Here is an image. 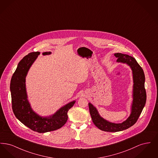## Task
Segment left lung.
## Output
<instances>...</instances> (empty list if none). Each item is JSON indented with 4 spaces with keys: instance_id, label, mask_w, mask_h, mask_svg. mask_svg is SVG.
<instances>
[{
    "instance_id": "8db88e82",
    "label": "left lung",
    "mask_w": 158,
    "mask_h": 158,
    "mask_svg": "<svg viewBox=\"0 0 158 158\" xmlns=\"http://www.w3.org/2000/svg\"><path fill=\"white\" fill-rule=\"evenodd\" d=\"M117 62L126 63L133 71V101L131 106V113L127 119L122 123H110L102 118L94 105L89 103L90 116L94 124L104 131L117 132L123 131L133 126L141 114L146 101V92L144 88L145 76L142 68L138 64L135 59L127 54L115 53Z\"/></svg>"
}]
</instances>
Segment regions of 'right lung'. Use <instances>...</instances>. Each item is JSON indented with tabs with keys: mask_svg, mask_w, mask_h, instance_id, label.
I'll use <instances>...</instances> for the list:
<instances>
[{
	"mask_svg": "<svg viewBox=\"0 0 158 158\" xmlns=\"http://www.w3.org/2000/svg\"><path fill=\"white\" fill-rule=\"evenodd\" d=\"M40 53L38 52L29 53L19 61L11 79L10 92L12 107L15 117L32 130L38 133H45L57 130L65 124L68 120V111L74 105L75 101L61 107L49 117H41L32 110L27 99L25 77ZM50 54V52L43 53V55Z\"/></svg>",
	"mask_w": 158,
	"mask_h": 158,
	"instance_id": "add662e5",
	"label": "right lung"
}]
</instances>
